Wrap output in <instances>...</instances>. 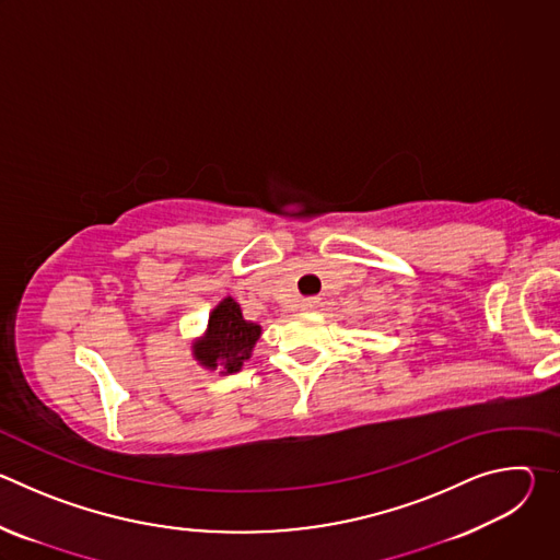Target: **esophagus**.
I'll return each instance as SVG.
<instances>
[{"instance_id": "obj_1", "label": "esophagus", "mask_w": 560, "mask_h": 560, "mask_svg": "<svg viewBox=\"0 0 560 560\" xmlns=\"http://www.w3.org/2000/svg\"><path fill=\"white\" fill-rule=\"evenodd\" d=\"M318 305H322V299H318V296H307V299L301 301L303 312H314Z\"/></svg>"}]
</instances>
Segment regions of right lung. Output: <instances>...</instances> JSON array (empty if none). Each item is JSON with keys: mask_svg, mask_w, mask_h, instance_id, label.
Wrapping results in <instances>:
<instances>
[{"mask_svg": "<svg viewBox=\"0 0 560 560\" xmlns=\"http://www.w3.org/2000/svg\"><path fill=\"white\" fill-rule=\"evenodd\" d=\"M261 332L259 324L246 322L242 305L225 296L212 307L206 332L192 341V359L206 370H221L219 374L238 372L253 357Z\"/></svg>", "mask_w": 560, "mask_h": 560, "instance_id": "1", "label": "right lung"}]
</instances>
